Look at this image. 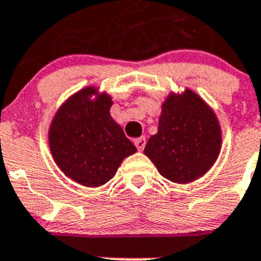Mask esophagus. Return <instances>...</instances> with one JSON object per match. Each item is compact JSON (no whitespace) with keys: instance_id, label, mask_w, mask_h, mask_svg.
<instances>
[{"instance_id":"34e87169","label":"esophagus","mask_w":261,"mask_h":261,"mask_svg":"<svg viewBox=\"0 0 261 261\" xmlns=\"http://www.w3.org/2000/svg\"><path fill=\"white\" fill-rule=\"evenodd\" d=\"M135 145H136V147H137L138 150L142 151V150H144L145 145H146V138H145V137L137 138V140H135Z\"/></svg>"}]
</instances>
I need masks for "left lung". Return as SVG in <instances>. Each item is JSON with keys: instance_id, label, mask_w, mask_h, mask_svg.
I'll return each instance as SVG.
<instances>
[{"instance_id": "8db88e82", "label": "left lung", "mask_w": 261, "mask_h": 261, "mask_svg": "<svg viewBox=\"0 0 261 261\" xmlns=\"http://www.w3.org/2000/svg\"><path fill=\"white\" fill-rule=\"evenodd\" d=\"M222 132L214 111L195 91L171 93L162 105L158 132L145 155L167 180L187 184L212 168L221 151Z\"/></svg>"}]
</instances>
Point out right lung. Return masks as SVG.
<instances>
[{
	"instance_id": "1",
	"label": "right lung",
	"mask_w": 261,
	"mask_h": 261,
	"mask_svg": "<svg viewBox=\"0 0 261 261\" xmlns=\"http://www.w3.org/2000/svg\"><path fill=\"white\" fill-rule=\"evenodd\" d=\"M112 98L98 87L80 90L60 106L48 130L53 159L65 176L85 187L111 180L137 151L110 114Z\"/></svg>"
}]
</instances>
